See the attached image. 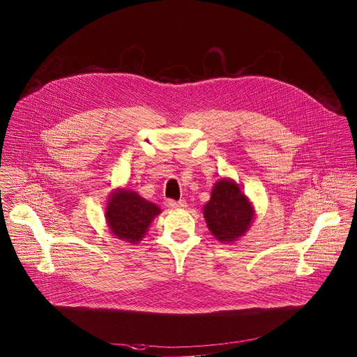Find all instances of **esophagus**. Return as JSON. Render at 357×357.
<instances>
[{"mask_svg":"<svg viewBox=\"0 0 357 357\" xmlns=\"http://www.w3.org/2000/svg\"><path fill=\"white\" fill-rule=\"evenodd\" d=\"M165 204L169 208H183V207H186V202L185 200H179V202H176V200H167Z\"/></svg>","mask_w":357,"mask_h":357,"instance_id":"esophagus-1","label":"esophagus"}]
</instances>
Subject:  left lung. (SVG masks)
<instances>
[{"mask_svg": "<svg viewBox=\"0 0 357 357\" xmlns=\"http://www.w3.org/2000/svg\"><path fill=\"white\" fill-rule=\"evenodd\" d=\"M204 218L216 240L234 241L247 231L254 210L233 181L220 179L215 183L211 199L204 206Z\"/></svg>", "mask_w": 357, "mask_h": 357, "instance_id": "1", "label": "left lung"}]
</instances>
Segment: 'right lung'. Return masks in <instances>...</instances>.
<instances>
[{
    "label": "right lung",
    "instance_id": "obj_1",
    "mask_svg": "<svg viewBox=\"0 0 357 357\" xmlns=\"http://www.w3.org/2000/svg\"><path fill=\"white\" fill-rule=\"evenodd\" d=\"M160 208L146 202L138 193L117 190L107 203L106 220L114 236L128 243L141 241L149 225Z\"/></svg>",
    "mask_w": 357,
    "mask_h": 357
}]
</instances>
